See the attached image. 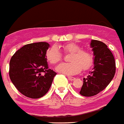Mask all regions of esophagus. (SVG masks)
I'll return each instance as SVG.
<instances>
[{
    "instance_id": "1",
    "label": "esophagus",
    "mask_w": 124,
    "mask_h": 124,
    "mask_svg": "<svg viewBox=\"0 0 124 124\" xmlns=\"http://www.w3.org/2000/svg\"><path fill=\"white\" fill-rule=\"evenodd\" d=\"M68 79H69L70 81H74L75 79H76V78H73V77H70V76H68Z\"/></svg>"
}]
</instances>
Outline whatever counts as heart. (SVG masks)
<instances>
[{"instance_id": "heart-1", "label": "heart", "mask_w": 124, "mask_h": 124, "mask_svg": "<svg viewBox=\"0 0 124 124\" xmlns=\"http://www.w3.org/2000/svg\"><path fill=\"white\" fill-rule=\"evenodd\" d=\"M65 53L71 54L68 61L70 63H63L56 67L57 72L67 76H74L83 70H88L93 63L92 54L86 50H81V46L74 43H68L63 46ZM45 57L48 63L55 65L62 59V54L56 46H52L46 50Z\"/></svg>"}]
</instances>
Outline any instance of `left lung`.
<instances>
[{
    "label": "left lung",
    "mask_w": 124,
    "mask_h": 124,
    "mask_svg": "<svg viewBox=\"0 0 124 124\" xmlns=\"http://www.w3.org/2000/svg\"><path fill=\"white\" fill-rule=\"evenodd\" d=\"M90 46L93 52L94 67L86 78L79 93L85 97L95 95L104 90L113 78L116 71L115 58L104 43L92 39Z\"/></svg>",
    "instance_id": "left-lung-1"
}]
</instances>
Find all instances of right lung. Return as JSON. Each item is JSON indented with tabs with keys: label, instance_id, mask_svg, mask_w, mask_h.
Returning a JSON list of instances; mask_svg holds the SVG:
<instances>
[{
	"label": "right lung",
	"instance_id": "obj_1",
	"mask_svg": "<svg viewBox=\"0 0 124 124\" xmlns=\"http://www.w3.org/2000/svg\"><path fill=\"white\" fill-rule=\"evenodd\" d=\"M49 46L46 42L27 44L11 58L9 78L25 97L38 99L45 95L57 74L48 69L45 54Z\"/></svg>",
	"mask_w": 124,
	"mask_h": 124
}]
</instances>
